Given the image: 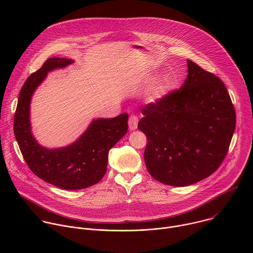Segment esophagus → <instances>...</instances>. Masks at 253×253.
I'll list each match as a JSON object with an SVG mask.
<instances>
[{
  "instance_id": "34e87169",
  "label": "esophagus",
  "mask_w": 253,
  "mask_h": 253,
  "mask_svg": "<svg viewBox=\"0 0 253 253\" xmlns=\"http://www.w3.org/2000/svg\"><path fill=\"white\" fill-rule=\"evenodd\" d=\"M129 129L130 130H135L137 128V125H138V117L135 116V115H131L130 118H129Z\"/></svg>"
}]
</instances>
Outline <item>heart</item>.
<instances>
[{
    "instance_id": "obj_1",
    "label": "heart",
    "mask_w": 253,
    "mask_h": 253,
    "mask_svg": "<svg viewBox=\"0 0 253 253\" xmlns=\"http://www.w3.org/2000/svg\"><path fill=\"white\" fill-rule=\"evenodd\" d=\"M172 89H173V86H172L171 82L165 81L157 86V88L155 89V92H154V96L157 99L163 98L164 96L168 95L172 91Z\"/></svg>"
}]
</instances>
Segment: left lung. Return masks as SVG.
<instances>
[{
    "label": "left lung",
    "instance_id": "8db88e82",
    "mask_svg": "<svg viewBox=\"0 0 253 253\" xmlns=\"http://www.w3.org/2000/svg\"><path fill=\"white\" fill-rule=\"evenodd\" d=\"M184 84L142 109L138 129L147 137L144 159L150 175L171 186H187L223 162L236 124L224 83L187 60Z\"/></svg>",
    "mask_w": 253,
    "mask_h": 253
}]
</instances>
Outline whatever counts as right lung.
Wrapping results in <instances>:
<instances>
[{
    "instance_id": "1",
    "label": "right lung",
    "mask_w": 253,
    "mask_h": 253,
    "mask_svg": "<svg viewBox=\"0 0 253 253\" xmlns=\"http://www.w3.org/2000/svg\"><path fill=\"white\" fill-rule=\"evenodd\" d=\"M73 63L66 58H50L24 83L14 117V133L22 155L32 172L61 189L77 190L98 183L107 170L108 153L127 133L128 114L94 120L73 144L58 149L42 147L30 125V102L34 91L48 72Z\"/></svg>"
}]
</instances>
